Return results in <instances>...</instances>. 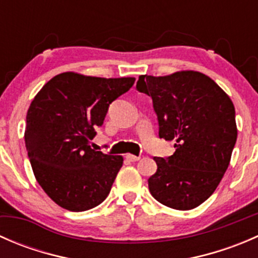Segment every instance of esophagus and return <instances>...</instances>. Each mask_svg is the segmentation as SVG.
Listing matches in <instances>:
<instances>
[{"instance_id":"esophagus-1","label":"esophagus","mask_w":258,"mask_h":258,"mask_svg":"<svg viewBox=\"0 0 258 258\" xmlns=\"http://www.w3.org/2000/svg\"><path fill=\"white\" fill-rule=\"evenodd\" d=\"M126 158L130 161V162H136V161H139L141 157H140V156H135V155H126Z\"/></svg>"}]
</instances>
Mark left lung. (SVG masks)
Segmentation results:
<instances>
[{"mask_svg":"<svg viewBox=\"0 0 258 258\" xmlns=\"http://www.w3.org/2000/svg\"><path fill=\"white\" fill-rule=\"evenodd\" d=\"M136 88L151 96L158 136L175 141L167 158L155 157L148 178L151 195L175 210H192L217 188L237 140L235 106L227 93L197 71L140 76Z\"/></svg>","mask_w":258,"mask_h":258,"instance_id":"obj_1","label":"left lung"}]
</instances>
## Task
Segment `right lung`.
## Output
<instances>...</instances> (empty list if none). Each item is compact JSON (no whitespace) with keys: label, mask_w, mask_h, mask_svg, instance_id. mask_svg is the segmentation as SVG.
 Here are the masks:
<instances>
[{"label":"right lung","mask_w":258,"mask_h":258,"mask_svg":"<svg viewBox=\"0 0 258 258\" xmlns=\"http://www.w3.org/2000/svg\"><path fill=\"white\" fill-rule=\"evenodd\" d=\"M134 83V77L63 72L49 80L31 102L26 150L36 179L58 206L87 211L108 196L123 158L95 151L90 142L111 103Z\"/></svg>","instance_id":"add662e5"}]
</instances>
